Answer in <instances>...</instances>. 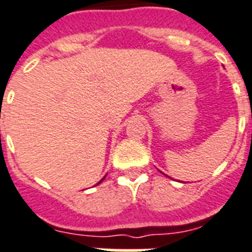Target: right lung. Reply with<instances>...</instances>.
Instances as JSON below:
<instances>
[{"instance_id": "right-lung-1", "label": "right lung", "mask_w": 252, "mask_h": 252, "mask_svg": "<svg viewBox=\"0 0 252 252\" xmlns=\"http://www.w3.org/2000/svg\"><path fill=\"white\" fill-rule=\"evenodd\" d=\"M103 180H105V177H103V179H102V180H101V181H99V183H98V184H101V183H102V181H103Z\"/></svg>"}]
</instances>
